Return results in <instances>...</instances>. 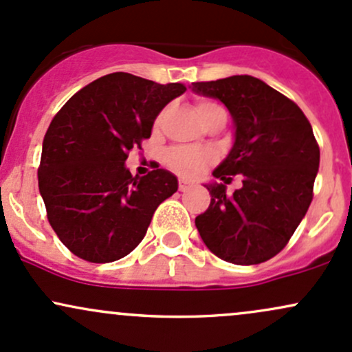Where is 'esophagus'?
Masks as SVG:
<instances>
[{
	"label": "esophagus",
	"mask_w": 352,
	"mask_h": 352,
	"mask_svg": "<svg viewBox=\"0 0 352 352\" xmlns=\"http://www.w3.org/2000/svg\"><path fill=\"white\" fill-rule=\"evenodd\" d=\"M191 188H192V184L189 183V181H186V179L179 181V191H189Z\"/></svg>",
	"instance_id": "1"
}]
</instances>
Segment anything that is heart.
I'll use <instances>...</instances> for the list:
<instances>
[{
	"mask_svg": "<svg viewBox=\"0 0 352 352\" xmlns=\"http://www.w3.org/2000/svg\"><path fill=\"white\" fill-rule=\"evenodd\" d=\"M197 114L203 118L204 114L212 111V109H223L216 102L211 101H199L197 102ZM161 123V116L156 120V124ZM212 161V155L206 149L196 148H173L166 153V164L169 169L177 173L184 177H195L201 175L206 166Z\"/></svg>",
	"mask_w": 352,
	"mask_h": 352,
	"instance_id": "obj_1",
	"label": "heart"
}]
</instances>
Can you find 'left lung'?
Instances as JSON below:
<instances>
[{
	"mask_svg": "<svg viewBox=\"0 0 352 352\" xmlns=\"http://www.w3.org/2000/svg\"><path fill=\"white\" fill-rule=\"evenodd\" d=\"M196 94L219 100L231 113L234 143L204 184L211 203L196 218L208 250L232 264H259L278 254L313 201L319 146L298 104L248 74L192 82ZM243 188L226 195L229 175Z\"/></svg>",
	"mask_w": 352,
	"mask_h": 352,
	"instance_id": "8db88e82",
	"label": "left lung"
}]
</instances>
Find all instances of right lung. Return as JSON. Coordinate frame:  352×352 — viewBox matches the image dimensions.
<instances>
[{"label":"right lung","instance_id":"right-lung-1","mask_svg":"<svg viewBox=\"0 0 352 352\" xmlns=\"http://www.w3.org/2000/svg\"><path fill=\"white\" fill-rule=\"evenodd\" d=\"M181 82L111 73L78 91L45 134L39 192L51 228L89 263H113L144 238L156 208L177 191L166 169L133 176L124 163L151 136L161 109L181 96Z\"/></svg>","mask_w":352,"mask_h":352}]
</instances>
